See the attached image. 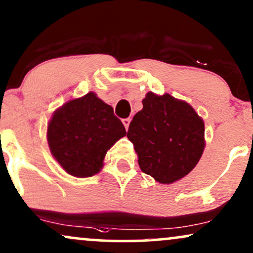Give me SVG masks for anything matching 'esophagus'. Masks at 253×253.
<instances>
[{"label":"esophagus","mask_w":253,"mask_h":253,"mask_svg":"<svg viewBox=\"0 0 253 253\" xmlns=\"http://www.w3.org/2000/svg\"><path fill=\"white\" fill-rule=\"evenodd\" d=\"M129 123H130V119H129V118H125V119H123V124H124L125 128H126V129H128Z\"/></svg>","instance_id":"34e87169"}]
</instances>
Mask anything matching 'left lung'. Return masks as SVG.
Masks as SVG:
<instances>
[{"label": "left lung", "instance_id": "1", "mask_svg": "<svg viewBox=\"0 0 253 253\" xmlns=\"http://www.w3.org/2000/svg\"><path fill=\"white\" fill-rule=\"evenodd\" d=\"M130 121L127 137L139 166L160 183L169 184L193 170L204 149V124L193 107L170 94L148 92Z\"/></svg>", "mask_w": 253, "mask_h": 253}]
</instances>
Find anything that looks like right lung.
<instances>
[{
    "instance_id": "1",
    "label": "right lung",
    "mask_w": 253,
    "mask_h": 253,
    "mask_svg": "<svg viewBox=\"0 0 253 253\" xmlns=\"http://www.w3.org/2000/svg\"><path fill=\"white\" fill-rule=\"evenodd\" d=\"M125 135L126 129L113 108L93 92L57 110L47 126L51 153L76 177L97 174L107 150Z\"/></svg>"
}]
</instances>
